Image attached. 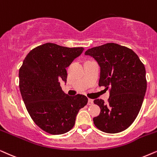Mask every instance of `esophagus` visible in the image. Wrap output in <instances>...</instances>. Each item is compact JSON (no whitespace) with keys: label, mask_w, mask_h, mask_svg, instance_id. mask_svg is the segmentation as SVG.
Wrapping results in <instances>:
<instances>
[{"label":"esophagus","mask_w":157,"mask_h":157,"mask_svg":"<svg viewBox=\"0 0 157 157\" xmlns=\"http://www.w3.org/2000/svg\"><path fill=\"white\" fill-rule=\"evenodd\" d=\"M87 104H88L89 105H93V100H92V99H88V103H87Z\"/></svg>","instance_id":"34e87169"}]
</instances>
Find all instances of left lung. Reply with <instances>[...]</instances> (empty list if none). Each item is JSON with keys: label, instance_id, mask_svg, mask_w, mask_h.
Instances as JSON below:
<instances>
[{"label": "left lung", "instance_id": "1", "mask_svg": "<svg viewBox=\"0 0 157 157\" xmlns=\"http://www.w3.org/2000/svg\"><path fill=\"white\" fill-rule=\"evenodd\" d=\"M85 55L94 58L100 67L99 86L109 88L108 103L95 99L100 113L93 118L95 126L108 133L128 128L136 118L147 91L146 70L133 50L108 43L91 48Z\"/></svg>", "mask_w": 157, "mask_h": 157}]
</instances>
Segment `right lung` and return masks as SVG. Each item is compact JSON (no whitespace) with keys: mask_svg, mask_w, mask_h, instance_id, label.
<instances>
[{"mask_svg":"<svg viewBox=\"0 0 157 157\" xmlns=\"http://www.w3.org/2000/svg\"><path fill=\"white\" fill-rule=\"evenodd\" d=\"M84 51L47 43L33 49L19 70V88L31 118L39 128L52 135L73 128L79 110L87 105L86 96H69L59 81L66 83V68Z\"/></svg>","mask_w":157,"mask_h":157,"instance_id":"1","label":"right lung"}]
</instances>
